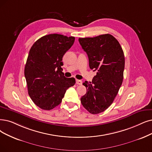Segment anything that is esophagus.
I'll use <instances>...</instances> for the list:
<instances>
[{"instance_id": "esophagus-1", "label": "esophagus", "mask_w": 152, "mask_h": 152, "mask_svg": "<svg viewBox=\"0 0 152 152\" xmlns=\"http://www.w3.org/2000/svg\"><path fill=\"white\" fill-rule=\"evenodd\" d=\"M76 83L77 84V85H82V80H76Z\"/></svg>"}]
</instances>
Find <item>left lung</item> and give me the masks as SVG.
<instances>
[{
  "label": "left lung",
  "instance_id": "obj_1",
  "mask_svg": "<svg viewBox=\"0 0 152 152\" xmlns=\"http://www.w3.org/2000/svg\"><path fill=\"white\" fill-rule=\"evenodd\" d=\"M78 41L87 54L90 68L96 72L92 82L83 83L87 93L81 97V103L90 113H100L111 105L122 86L124 51L118 40L108 34Z\"/></svg>",
  "mask_w": 152,
  "mask_h": 152
}]
</instances>
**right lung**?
<instances>
[{
  "mask_svg": "<svg viewBox=\"0 0 152 152\" xmlns=\"http://www.w3.org/2000/svg\"><path fill=\"white\" fill-rule=\"evenodd\" d=\"M74 37L53 34L36 41L29 51L24 69L28 94L34 104L45 110L58 106L74 78L62 72V58L74 44Z\"/></svg>",
  "mask_w": 152,
  "mask_h": 152,
  "instance_id": "obj_1",
  "label": "right lung"
}]
</instances>
